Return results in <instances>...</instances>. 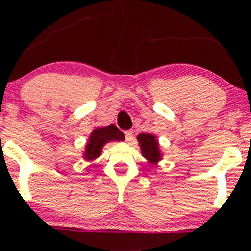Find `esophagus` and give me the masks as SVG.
I'll list each match as a JSON object with an SVG mask.
<instances>
[{
    "label": "esophagus",
    "mask_w": 251,
    "mask_h": 251,
    "mask_svg": "<svg viewBox=\"0 0 251 251\" xmlns=\"http://www.w3.org/2000/svg\"><path fill=\"white\" fill-rule=\"evenodd\" d=\"M124 133H125L126 142H131V140L133 139V132H132V131H125Z\"/></svg>",
    "instance_id": "esophagus-1"
}]
</instances>
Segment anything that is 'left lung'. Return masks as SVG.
Segmentation results:
<instances>
[{
    "label": "left lung",
    "mask_w": 251,
    "mask_h": 251,
    "mask_svg": "<svg viewBox=\"0 0 251 251\" xmlns=\"http://www.w3.org/2000/svg\"><path fill=\"white\" fill-rule=\"evenodd\" d=\"M139 142L140 150L144 158L148 159V162L152 165H155L160 159H162V153L159 150V144H158L157 137L151 133H140L137 137Z\"/></svg>",
    "instance_id": "obj_1"
}]
</instances>
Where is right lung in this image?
<instances>
[{
	"instance_id": "right-lung-1",
	"label": "right lung",
	"mask_w": 251,
	"mask_h": 251,
	"mask_svg": "<svg viewBox=\"0 0 251 251\" xmlns=\"http://www.w3.org/2000/svg\"><path fill=\"white\" fill-rule=\"evenodd\" d=\"M125 135L120 129H118L116 125H108L106 127H98L93 129L86 144L85 152H83V159L94 160L101 154V150L106 143L112 140H124Z\"/></svg>"
}]
</instances>
